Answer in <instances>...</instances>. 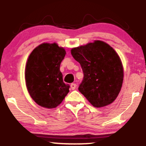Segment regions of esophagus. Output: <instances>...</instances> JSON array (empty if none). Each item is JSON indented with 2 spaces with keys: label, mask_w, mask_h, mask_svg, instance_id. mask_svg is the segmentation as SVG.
Instances as JSON below:
<instances>
[{
  "label": "esophagus",
  "mask_w": 146,
  "mask_h": 146,
  "mask_svg": "<svg viewBox=\"0 0 146 146\" xmlns=\"http://www.w3.org/2000/svg\"><path fill=\"white\" fill-rule=\"evenodd\" d=\"M75 88H76V84H71V90H75Z\"/></svg>",
  "instance_id": "1"
}]
</instances>
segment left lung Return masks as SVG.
Instances as JSON below:
<instances>
[{"mask_svg": "<svg viewBox=\"0 0 146 146\" xmlns=\"http://www.w3.org/2000/svg\"><path fill=\"white\" fill-rule=\"evenodd\" d=\"M71 55L81 65L84 73L78 90L93 106L113 103L121 90L123 66L118 54L110 45L95 40L71 49Z\"/></svg>", "mask_w": 146, "mask_h": 146, "instance_id": "left-lung-1", "label": "left lung"}]
</instances>
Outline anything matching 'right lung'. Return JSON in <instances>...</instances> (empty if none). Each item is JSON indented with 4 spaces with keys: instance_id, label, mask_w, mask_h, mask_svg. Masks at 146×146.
Returning a JSON list of instances; mask_svg holds the SVG:
<instances>
[{
    "instance_id": "obj_1",
    "label": "right lung",
    "mask_w": 146,
    "mask_h": 146,
    "mask_svg": "<svg viewBox=\"0 0 146 146\" xmlns=\"http://www.w3.org/2000/svg\"><path fill=\"white\" fill-rule=\"evenodd\" d=\"M66 55L56 43H43L33 50L25 68V82L30 96L46 108H56L69 92L63 82L60 64Z\"/></svg>"
}]
</instances>
